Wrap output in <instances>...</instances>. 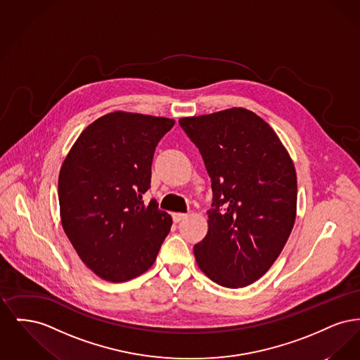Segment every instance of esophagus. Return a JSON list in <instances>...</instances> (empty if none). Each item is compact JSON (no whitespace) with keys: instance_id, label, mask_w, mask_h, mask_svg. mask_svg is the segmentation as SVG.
Returning <instances> with one entry per match:
<instances>
[{"instance_id":"1","label":"esophagus","mask_w":360,"mask_h":360,"mask_svg":"<svg viewBox=\"0 0 360 360\" xmlns=\"http://www.w3.org/2000/svg\"><path fill=\"white\" fill-rule=\"evenodd\" d=\"M186 217H188L186 213H172V220H174L175 223H179V221L185 220Z\"/></svg>"}]
</instances>
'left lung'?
Listing matches in <instances>:
<instances>
[{
  "instance_id": "left-lung-1",
  "label": "left lung",
  "mask_w": 360,
  "mask_h": 360,
  "mask_svg": "<svg viewBox=\"0 0 360 360\" xmlns=\"http://www.w3.org/2000/svg\"><path fill=\"white\" fill-rule=\"evenodd\" d=\"M212 181L205 239L194 245L198 267L217 285L238 289L267 273L290 236L297 209L294 165L273 128L233 108L185 117Z\"/></svg>"
}]
</instances>
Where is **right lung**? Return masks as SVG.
Wrapping results in <instances>:
<instances>
[{"label": "right lung", "instance_id": "add662e5", "mask_svg": "<svg viewBox=\"0 0 360 360\" xmlns=\"http://www.w3.org/2000/svg\"><path fill=\"white\" fill-rule=\"evenodd\" d=\"M175 121L115 112L90 124L65 159L60 219L77 254L103 279L125 282L154 264L172 216L144 204L159 140Z\"/></svg>", "mask_w": 360, "mask_h": 360}]
</instances>
